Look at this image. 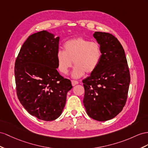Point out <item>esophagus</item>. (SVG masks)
Masks as SVG:
<instances>
[{
  "mask_svg": "<svg viewBox=\"0 0 148 148\" xmlns=\"http://www.w3.org/2000/svg\"><path fill=\"white\" fill-rule=\"evenodd\" d=\"M71 82H72V85H73V86H75L76 84H77L78 83H79L77 81H74V80H72V81H71Z\"/></svg>",
  "mask_w": 148,
  "mask_h": 148,
  "instance_id": "1",
  "label": "esophagus"
}]
</instances>
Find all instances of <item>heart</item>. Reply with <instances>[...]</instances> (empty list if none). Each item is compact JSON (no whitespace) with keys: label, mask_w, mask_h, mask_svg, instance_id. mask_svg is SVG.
I'll return each mask as SVG.
<instances>
[{"label":"heart","mask_w":148,"mask_h":148,"mask_svg":"<svg viewBox=\"0 0 148 148\" xmlns=\"http://www.w3.org/2000/svg\"><path fill=\"white\" fill-rule=\"evenodd\" d=\"M64 51L59 50L56 59L59 71L63 74L69 73L73 66V77L78 78L86 73H91L99 66L101 60V47L97 42L83 37L74 38L67 40L64 44Z\"/></svg>","instance_id":"1"}]
</instances>
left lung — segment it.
Instances as JSON below:
<instances>
[{
    "instance_id": "left-lung-1",
    "label": "left lung",
    "mask_w": 148,
    "mask_h": 148,
    "mask_svg": "<svg viewBox=\"0 0 148 148\" xmlns=\"http://www.w3.org/2000/svg\"><path fill=\"white\" fill-rule=\"evenodd\" d=\"M93 36L103 56L97 69L82 81L83 103L90 117L105 121L116 117L126 104L130 74L124 50L117 38L101 32H95Z\"/></svg>"
}]
</instances>
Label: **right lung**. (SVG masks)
I'll return each mask as SVG.
<instances>
[{
  "instance_id": "obj_1",
  "label": "right lung",
  "mask_w": 148,
  "mask_h": 148,
  "mask_svg": "<svg viewBox=\"0 0 148 148\" xmlns=\"http://www.w3.org/2000/svg\"><path fill=\"white\" fill-rule=\"evenodd\" d=\"M59 37L46 31L29 36L15 62L18 99L30 114L46 121L55 120L65 106L69 79L57 71Z\"/></svg>"
}]
</instances>
